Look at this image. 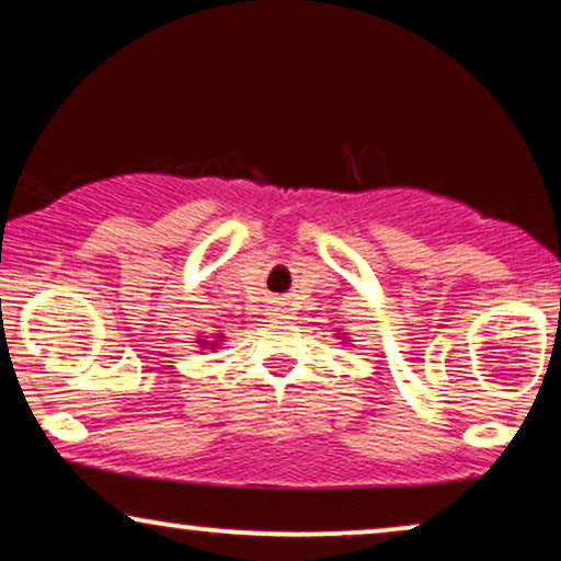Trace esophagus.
<instances>
[{"label": "esophagus", "instance_id": "1", "mask_svg": "<svg viewBox=\"0 0 561 561\" xmlns=\"http://www.w3.org/2000/svg\"><path fill=\"white\" fill-rule=\"evenodd\" d=\"M288 304L286 301H275L273 304V313H275V317H280V319H286L288 317Z\"/></svg>", "mask_w": 561, "mask_h": 561}]
</instances>
